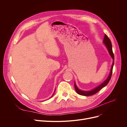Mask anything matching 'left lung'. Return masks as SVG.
Segmentation results:
<instances>
[{
	"instance_id": "8db88e82",
	"label": "left lung",
	"mask_w": 127,
	"mask_h": 127,
	"mask_svg": "<svg viewBox=\"0 0 127 127\" xmlns=\"http://www.w3.org/2000/svg\"><path fill=\"white\" fill-rule=\"evenodd\" d=\"M103 43L105 45V46L106 47V48H107V49L109 51L110 55L111 56V57H112V58L113 60V61L112 65V67H111V70H110V74H109V76L108 77V78H106V79L103 82H102L101 84L99 85L98 86H97V87H96L95 88H94V89H93L91 91H82V90H80L77 87V86L76 84V83L75 82L74 85H75V90H76V92L79 95H82V96H91V95H94V94H96V93H97L99 91L101 90L103 88H104V86H105L106 85H107L108 84V83L109 82L110 80L111 76H112V74L113 67V66H114V54H113V51H112V46L111 42L110 41V39H109V38L108 37V36L106 35V34H105V35H104Z\"/></svg>"
}]
</instances>
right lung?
<instances>
[{
    "label": "right lung",
    "mask_w": 127,
    "mask_h": 127,
    "mask_svg": "<svg viewBox=\"0 0 127 127\" xmlns=\"http://www.w3.org/2000/svg\"><path fill=\"white\" fill-rule=\"evenodd\" d=\"M55 92H54V93H55ZM53 95H52V96H53ZM52 96H51V97H52Z\"/></svg>",
    "instance_id": "obj_1"
}]
</instances>
